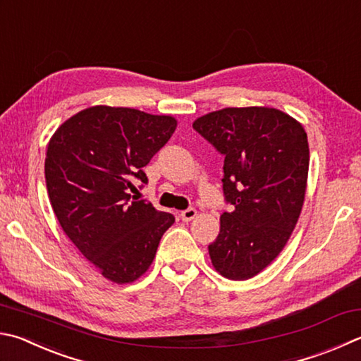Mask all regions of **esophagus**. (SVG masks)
Returning <instances> with one entry per match:
<instances>
[{
  "mask_svg": "<svg viewBox=\"0 0 361 361\" xmlns=\"http://www.w3.org/2000/svg\"><path fill=\"white\" fill-rule=\"evenodd\" d=\"M181 219L185 221V222H189V221H192L195 216H197V209L195 208H188V209H185V212H181Z\"/></svg>",
  "mask_w": 361,
  "mask_h": 361,
  "instance_id": "obj_1",
  "label": "esophagus"
}]
</instances>
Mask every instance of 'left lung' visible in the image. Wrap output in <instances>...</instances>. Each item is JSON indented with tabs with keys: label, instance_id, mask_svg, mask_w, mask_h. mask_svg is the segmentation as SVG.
<instances>
[{
	"label": "left lung",
	"instance_id": "8db88e82",
	"mask_svg": "<svg viewBox=\"0 0 361 361\" xmlns=\"http://www.w3.org/2000/svg\"><path fill=\"white\" fill-rule=\"evenodd\" d=\"M192 128L224 156L226 202L219 235L208 246L222 276H255L283 251L303 208L310 147L301 124L278 109L227 107Z\"/></svg>",
	"mask_w": 361,
	"mask_h": 361
}]
</instances>
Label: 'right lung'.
<instances>
[{"label": "right lung", "instance_id": "right-lung-1", "mask_svg": "<svg viewBox=\"0 0 361 361\" xmlns=\"http://www.w3.org/2000/svg\"><path fill=\"white\" fill-rule=\"evenodd\" d=\"M176 129L169 115L94 106L51 135L45 156L49 199L64 233L116 284L139 279L158 251L173 214L137 200L134 180Z\"/></svg>", "mask_w": 361, "mask_h": 361}]
</instances>
